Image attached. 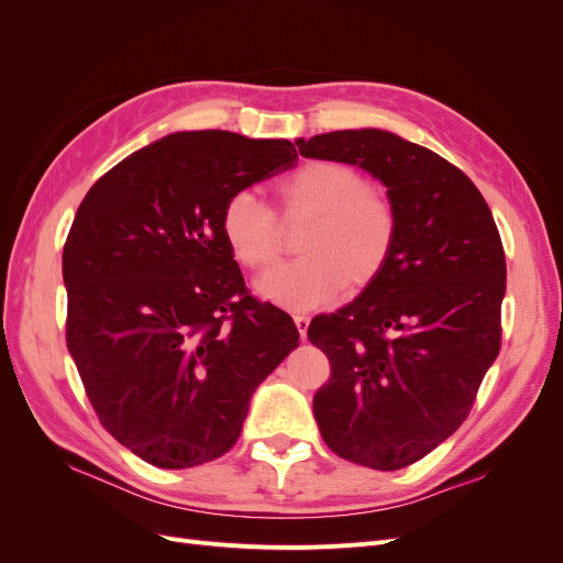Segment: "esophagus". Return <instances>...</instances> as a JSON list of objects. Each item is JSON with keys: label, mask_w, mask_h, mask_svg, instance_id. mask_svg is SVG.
I'll use <instances>...</instances> for the list:
<instances>
[{"label": "esophagus", "mask_w": 563, "mask_h": 563, "mask_svg": "<svg viewBox=\"0 0 563 563\" xmlns=\"http://www.w3.org/2000/svg\"><path fill=\"white\" fill-rule=\"evenodd\" d=\"M294 321H296V327H298V333H300V338H302V340L308 338V329H310V317H308V314H294Z\"/></svg>", "instance_id": "34e87169"}]
</instances>
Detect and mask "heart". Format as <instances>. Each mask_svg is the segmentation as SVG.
Segmentation results:
<instances>
[{
    "label": "heart",
    "mask_w": 563,
    "mask_h": 563,
    "mask_svg": "<svg viewBox=\"0 0 563 563\" xmlns=\"http://www.w3.org/2000/svg\"><path fill=\"white\" fill-rule=\"evenodd\" d=\"M286 223L308 220L298 234L300 258L277 265L258 282L267 300L312 310L340 296L362 294L380 279L399 242V211L356 168L314 159L277 183ZM220 234L232 258L251 272L275 263L282 246L277 216L251 192H234L220 211Z\"/></svg>",
    "instance_id": "heart-1"
}]
</instances>
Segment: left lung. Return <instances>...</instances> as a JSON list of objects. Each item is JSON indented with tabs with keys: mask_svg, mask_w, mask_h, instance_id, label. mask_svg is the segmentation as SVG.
Listing matches in <instances>:
<instances>
[{
	"mask_svg": "<svg viewBox=\"0 0 563 563\" xmlns=\"http://www.w3.org/2000/svg\"><path fill=\"white\" fill-rule=\"evenodd\" d=\"M296 145L302 157L362 166L399 211L380 279L314 317L308 338L331 364L312 401L327 446L364 467H408L465 422L500 352V232L457 166L395 133L333 131Z\"/></svg>",
	"mask_w": 563,
	"mask_h": 563,
	"instance_id": "obj_1",
	"label": "left lung"
}]
</instances>
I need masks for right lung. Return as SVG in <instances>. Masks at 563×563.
<instances>
[{"label": "right lung", "mask_w": 563, "mask_h": 563, "mask_svg": "<svg viewBox=\"0 0 563 563\" xmlns=\"http://www.w3.org/2000/svg\"><path fill=\"white\" fill-rule=\"evenodd\" d=\"M298 159L288 141L185 131L133 152L79 203L63 246L65 340L100 424L145 463L228 453L253 389L298 345L220 234L230 195Z\"/></svg>", "instance_id": "right-lung-1"}]
</instances>
